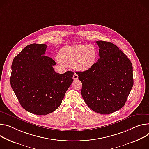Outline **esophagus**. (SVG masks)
I'll return each mask as SVG.
<instances>
[{"label":"esophagus","mask_w":149,"mask_h":149,"mask_svg":"<svg viewBox=\"0 0 149 149\" xmlns=\"http://www.w3.org/2000/svg\"><path fill=\"white\" fill-rule=\"evenodd\" d=\"M74 80L75 79H77L78 78V75L77 74H74V76H73V78H72Z\"/></svg>","instance_id":"esophagus-1"}]
</instances>
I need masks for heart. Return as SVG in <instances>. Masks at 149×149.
<instances>
[{
	"mask_svg": "<svg viewBox=\"0 0 149 149\" xmlns=\"http://www.w3.org/2000/svg\"><path fill=\"white\" fill-rule=\"evenodd\" d=\"M97 56L96 48L91 45L79 44L65 46L59 52L58 59L66 66L85 71L94 65Z\"/></svg>",
	"mask_w": 149,
	"mask_h": 149,
	"instance_id": "heart-1",
	"label": "heart"
}]
</instances>
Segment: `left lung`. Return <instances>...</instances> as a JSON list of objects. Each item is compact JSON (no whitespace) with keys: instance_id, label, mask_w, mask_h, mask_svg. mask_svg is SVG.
I'll list each match as a JSON object with an SVG mask.
<instances>
[{"instance_id":"8db88e82","label":"left lung","mask_w":149,"mask_h":149,"mask_svg":"<svg viewBox=\"0 0 149 149\" xmlns=\"http://www.w3.org/2000/svg\"><path fill=\"white\" fill-rule=\"evenodd\" d=\"M100 59L90 69L77 72L82 97L91 110L110 114L123 107L133 86L132 66L114 44L97 41Z\"/></svg>"}]
</instances>
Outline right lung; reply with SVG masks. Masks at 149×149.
<instances>
[{
	"label": "right lung",
	"mask_w": 149,
	"mask_h": 149,
	"mask_svg": "<svg viewBox=\"0 0 149 149\" xmlns=\"http://www.w3.org/2000/svg\"><path fill=\"white\" fill-rule=\"evenodd\" d=\"M47 46H26L13 60L10 76L12 90L24 109L45 115L56 110L73 81L74 73H56L55 61L45 55Z\"/></svg>",
	"instance_id": "obj_1"
}]
</instances>
